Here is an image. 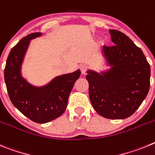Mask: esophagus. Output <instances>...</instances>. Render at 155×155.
Listing matches in <instances>:
<instances>
[{"label":"esophagus","mask_w":155,"mask_h":155,"mask_svg":"<svg viewBox=\"0 0 155 155\" xmlns=\"http://www.w3.org/2000/svg\"><path fill=\"white\" fill-rule=\"evenodd\" d=\"M79 69H80V71H81V72H82V74H85L86 72V70H87V66H86V65H80Z\"/></svg>","instance_id":"esophagus-1"}]
</instances>
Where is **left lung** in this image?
Masks as SVG:
<instances>
[{
    "label": "left lung",
    "instance_id": "1",
    "mask_svg": "<svg viewBox=\"0 0 155 155\" xmlns=\"http://www.w3.org/2000/svg\"><path fill=\"white\" fill-rule=\"evenodd\" d=\"M114 46L104 45L107 70H88L91 104L97 114L113 120L125 119L138 109L150 88V68L140 48L117 30H110Z\"/></svg>",
    "mask_w": 155,
    "mask_h": 155
}]
</instances>
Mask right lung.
<instances>
[{"mask_svg": "<svg viewBox=\"0 0 155 155\" xmlns=\"http://www.w3.org/2000/svg\"><path fill=\"white\" fill-rule=\"evenodd\" d=\"M41 35L31 33L12 48L5 65V81L13 105L31 120L45 124L60 117L65 110L69 94L81 72L77 69L58 76L42 86L28 83L22 76L21 65L31 40Z\"/></svg>", "mask_w": 155, "mask_h": 155, "instance_id": "add662e5", "label": "right lung"}]
</instances>
